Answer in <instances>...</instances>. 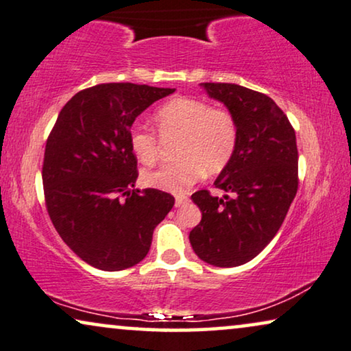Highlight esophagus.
<instances>
[{"instance_id": "obj_1", "label": "esophagus", "mask_w": 351, "mask_h": 351, "mask_svg": "<svg viewBox=\"0 0 351 351\" xmlns=\"http://www.w3.org/2000/svg\"><path fill=\"white\" fill-rule=\"evenodd\" d=\"M186 202H188V195H184V194H178L175 197V205L176 207H181V205H184Z\"/></svg>"}]
</instances>
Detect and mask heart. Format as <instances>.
<instances>
[{"instance_id":"b5f03b06","label":"heart","mask_w":351,"mask_h":351,"mask_svg":"<svg viewBox=\"0 0 351 351\" xmlns=\"http://www.w3.org/2000/svg\"><path fill=\"white\" fill-rule=\"evenodd\" d=\"M163 136H180L175 156L178 160L143 173V183L167 193H184L205 173L221 171L237 147L236 119L231 112L215 109L197 97L181 96L168 101L154 115ZM134 157L152 165L158 157L156 134L134 127L128 136Z\"/></svg>"}]
</instances>
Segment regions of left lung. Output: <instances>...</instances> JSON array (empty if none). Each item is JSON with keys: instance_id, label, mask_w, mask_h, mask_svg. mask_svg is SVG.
I'll list each match as a JSON object with an SVG mask.
<instances>
[{"instance_id": "obj_1", "label": "left lung", "mask_w": 351, "mask_h": 351, "mask_svg": "<svg viewBox=\"0 0 351 351\" xmlns=\"http://www.w3.org/2000/svg\"><path fill=\"white\" fill-rule=\"evenodd\" d=\"M236 119L239 138L215 188L191 195L202 219L189 232L195 255L221 268L255 258L276 236L298 188L295 132L271 97L234 83H200ZM228 193L232 194L230 198Z\"/></svg>"}]
</instances>
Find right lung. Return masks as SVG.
Returning <instances> with one entry per match:
<instances>
[{
    "mask_svg": "<svg viewBox=\"0 0 351 351\" xmlns=\"http://www.w3.org/2000/svg\"><path fill=\"white\" fill-rule=\"evenodd\" d=\"M175 91L102 83L62 107L45 149L43 188L56 231L75 254L102 271L138 265L175 197L134 189L136 157L128 136L149 106Z\"/></svg>",
    "mask_w": 351,
    "mask_h": 351,
    "instance_id": "right-lung-1",
    "label": "right lung"
}]
</instances>
